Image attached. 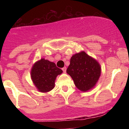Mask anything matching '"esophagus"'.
Masks as SVG:
<instances>
[{
  "label": "esophagus",
  "instance_id": "obj_1",
  "mask_svg": "<svg viewBox=\"0 0 129 129\" xmlns=\"http://www.w3.org/2000/svg\"><path fill=\"white\" fill-rule=\"evenodd\" d=\"M62 70L63 71V72L65 73L66 72H67V68H66V67H63V68H62Z\"/></svg>",
  "mask_w": 129,
  "mask_h": 129
}]
</instances>
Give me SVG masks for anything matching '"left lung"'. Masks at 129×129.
Wrapping results in <instances>:
<instances>
[{
    "instance_id": "8db88e82",
    "label": "left lung",
    "mask_w": 129,
    "mask_h": 129,
    "mask_svg": "<svg viewBox=\"0 0 129 129\" xmlns=\"http://www.w3.org/2000/svg\"><path fill=\"white\" fill-rule=\"evenodd\" d=\"M76 87L86 92L95 86L101 75V67L98 62L85 52L74 55L67 70Z\"/></svg>"
}]
</instances>
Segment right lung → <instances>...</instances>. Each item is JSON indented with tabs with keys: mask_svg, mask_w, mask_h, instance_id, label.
<instances>
[{
	"mask_svg": "<svg viewBox=\"0 0 129 129\" xmlns=\"http://www.w3.org/2000/svg\"><path fill=\"white\" fill-rule=\"evenodd\" d=\"M62 72L54 62L41 59L33 66L31 77L34 85L42 92H47L54 88L55 80Z\"/></svg>",
	"mask_w": 129,
	"mask_h": 129,
	"instance_id": "right-lung-1",
	"label": "right lung"
}]
</instances>
